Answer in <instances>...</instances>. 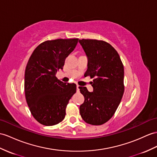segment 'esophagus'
Instances as JSON below:
<instances>
[{"mask_svg":"<svg viewBox=\"0 0 157 157\" xmlns=\"http://www.w3.org/2000/svg\"><path fill=\"white\" fill-rule=\"evenodd\" d=\"M79 91H80V86L77 85V86H76V92H77V93H78Z\"/></svg>","mask_w":157,"mask_h":157,"instance_id":"obj_1","label":"esophagus"}]
</instances>
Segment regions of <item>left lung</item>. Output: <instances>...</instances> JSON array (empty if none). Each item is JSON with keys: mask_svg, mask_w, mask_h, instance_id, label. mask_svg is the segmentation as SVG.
I'll use <instances>...</instances> for the list:
<instances>
[{"mask_svg": "<svg viewBox=\"0 0 157 157\" xmlns=\"http://www.w3.org/2000/svg\"><path fill=\"white\" fill-rule=\"evenodd\" d=\"M79 43L88 58L85 76L93 79V92L80 86L85 101L80 114L86 123L101 125L112 118L124 93V67L117 51L109 43L95 39H82Z\"/></svg>", "mask_w": 157, "mask_h": 157, "instance_id": "1", "label": "left lung"}]
</instances>
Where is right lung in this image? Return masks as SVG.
<instances>
[{
  "mask_svg": "<svg viewBox=\"0 0 157 157\" xmlns=\"http://www.w3.org/2000/svg\"><path fill=\"white\" fill-rule=\"evenodd\" d=\"M78 39L47 40L34 49L25 74L26 101L32 115L45 126L59 124L66 115V107L76 91L75 83L56 77Z\"/></svg>",
  "mask_w": 157,
  "mask_h": 157,
  "instance_id": "obj_1",
  "label": "right lung"
}]
</instances>
